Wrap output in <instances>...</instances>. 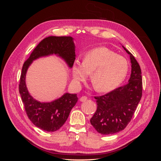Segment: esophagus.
Segmentation results:
<instances>
[{
  "mask_svg": "<svg viewBox=\"0 0 161 161\" xmlns=\"http://www.w3.org/2000/svg\"><path fill=\"white\" fill-rule=\"evenodd\" d=\"M86 100H87V97H86V96H82V97H81L80 98V101L81 102H84V101H85Z\"/></svg>",
  "mask_w": 161,
  "mask_h": 161,
  "instance_id": "obj_1",
  "label": "esophagus"
}]
</instances>
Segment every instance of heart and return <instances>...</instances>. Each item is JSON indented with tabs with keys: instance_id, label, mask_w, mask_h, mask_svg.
<instances>
[{
	"instance_id": "obj_1",
	"label": "heart",
	"mask_w": 161,
	"mask_h": 161,
	"mask_svg": "<svg viewBox=\"0 0 161 161\" xmlns=\"http://www.w3.org/2000/svg\"><path fill=\"white\" fill-rule=\"evenodd\" d=\"M129 71L125 58L106 47H98L87 52L84 60H76L72 65L73 80L76 85L86 80L91 74V80L99 92L113 91L125 80Z\"/></svg>"
}]
</instances>
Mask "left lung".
<instances>
[{"label": "left lung", "instance_id": "1", "mask_svg": "<svg viewBox=\"0 0 161 161\" xmlns=\"http://www.w3.org/2000/svg\"><path fill=\"white\" fill-rule=\"evenodd\" d=\"M122 47L130 55L131 64L128 82L104 95L95 97L97 108L90 122L101 134H113L123 130L131 121L142 95L140 65L134 56Z\"/></svg>", "mask_w": 161, "mask_h": 161}]
</instances>
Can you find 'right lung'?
<instances>
[{
    "label": "right lung",
    "mask_w": 161,
    "mask_h": 161,
    "mask_svg": "<svg viewBox=\"0 0 161 161\" xmlns=\"http://www.w3.org/2000/svg\"><path fill=\"white\" fill-rule=\"evenodd\" d=\"M73 40L74 39L70 36L46 37L35 47L22 68L19 91L26 114L36 127L46 131H55L64 125L71 109L76 105L78 97L76 94L66 92L60 98L51 102L43 103L38 101L27 90L25 82L26 73L33 60L53 54L60 57L71 69L76 57Z\"/></svg>",
    "instance_id": "obj_1"
}]
</instances>
